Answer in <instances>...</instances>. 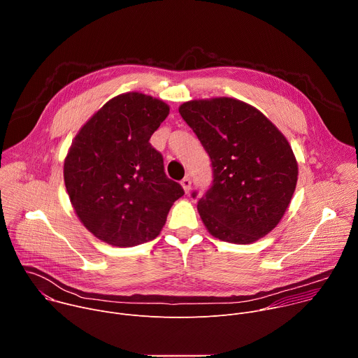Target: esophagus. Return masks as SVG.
Listing matches in <instances>:
<instances>
[{
	"mask_svg": "<svg viewBox=\"0 0 358 358\" xmlns=\"http://www.w3.org/2000/svg\"><path fill=\"white\" fill-rule=\"evenodd\" d=\"M181 185H182V188H184L185 192H189V189H191V178H189L188 176H185V177L181 180Z\"/></svg>",
	"mask_w": 358,
	"mask_h": 358,
	"instance_id": "34e87169",
	"label": "esophagus"
}]
</instances>
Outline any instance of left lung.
Segmentation results:
<instances>
[{"label": "left lung", "mask_w": 358, "mask_h": 358, "mask_svg": "<svg viewBox=\"0 0 358 358\" xmlns=\"http://www.w3.org/2000/svg\"><path fill=\"white\" fill-rule=\"evenodd\" d=\"M180 115L211 160V187L198 198L207 229L234 243L269 234L297 182V163L285 136L259 110L229 97L187 101ZM191 195L196 198V191Z\"/></svg>", "instance_id": "8db88e82"}]
</instances>
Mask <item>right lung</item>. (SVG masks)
I'll use <instances>...</instances> for the list:
<instances>
[{
  "label": "right lung",
  "mask_w": 358,
  "mask_h": 358,
  "mask_svg": "<svg viewBox=\"0 0 358 358\" xmlns=\"http://www.w3.org/2000/svg\"><path fill=\"white\" fill-rule=\"evenodd\" d=\"M170 108L143 93L120 94L72 141L64 178L76 215L99 239L134 246L155 239L182 187L164 173L150 137Z\"/></svg>",
  "instance_id": "1"
}]
</instances>
